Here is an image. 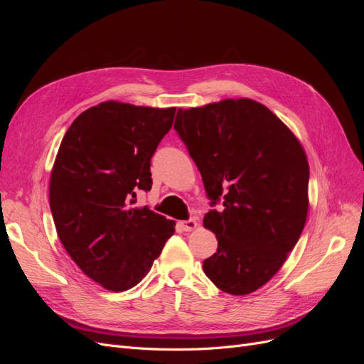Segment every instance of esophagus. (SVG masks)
Instances as JSON below:
<instances>
[{
    "label": "esophagus",
    "mask_w": 364,
    "mask_h": 364,
    "mask_svg": "<svg viewBox=\"0 0 364 364\" xmlns=\"http://www.w3.org/2000/svg\"><path fill=\"white\" fill-rule=\"evenodd\" d=\"M197 226V222L194 218H190V220H185V222H181L179 223V228L182 229V230H185V232H190V230H193V229H196Z\"/></svg>",
    "instance_id": "esophagus-1"
}]
</instances>
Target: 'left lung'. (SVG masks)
<instances>
[{
    "label": "left lung",
    "instance_id": "obj_1",
    "mask_svg": "<svg viewBox=\"0 0 364 364\" xmlns=\"http://www.w3.org/2000/svg\"><path fill=\"white\" fill-rule=\"evenodd\" d=\"M174 129L211 205L223 200L203 217L218 241L205 274L229 294L258 290L282 267L306 222L310 167L299 139L250 98L179 109Z\"/></svg>",
    "mask_w": 364,
    "mask_h": 364
}]
</instances>
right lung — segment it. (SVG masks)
<instances>
[{
  "instance_id": "1",
  "label": "right lung",
  "mask_w": 364,
  "mask_h": 364,
  "mask_svg": "<svg viewBox=\"0 0 364 364\" xmlns=\"http://www.w3.org/2000/svg\"><path fill=\"white\" fill-rule=\"evenodd\" d=\"M176 107L103 102L65 134L50 178V209L65 250L106 290L142 281L174 232V222L147 206L150 159L173 126Z\"/></svg>"
}]
</instances>
